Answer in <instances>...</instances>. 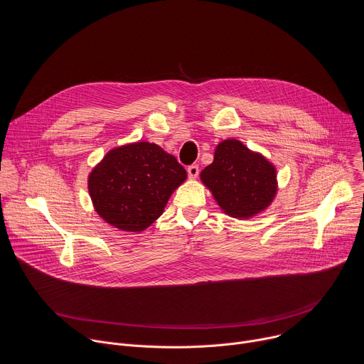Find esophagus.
Segmentation results:
<instances>
[{
	"label": "esophagus",
	"mask_w": 364,
	"mask_h": 364,
	"mask_svg": "<svg viewBox=\"0 0 364 364\" xmlns=\"http://www.w3.org/2000/svg\"><path fill=\"white\" fill-rule=\"evenodd\" d=\"M187 173H188L190 178H196L198 176V173H200V168H198L197 164H191V166L187 167Z\"/></svg>",
	"instance_id": "1"
}]
</instances>
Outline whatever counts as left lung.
Segmentation results:
<instances>
[{
    "instance_id": "8db88e82",
    "label": "left lung",
    "mask_w": 364,
    "mask_h": 364,
    "mask_svg": "<svg viewBox=\"0 0 364 364\" xmlns=\"http://www.w3.org/2000/svg\"><path fill=\"white\" fill-rule=\"evenodd\" d=\"M201 180L218 205L238 218L264 210L277 191L274 167L237 140L217 146L214 161L201 171Z\"/></svg>"
}]
</instances>
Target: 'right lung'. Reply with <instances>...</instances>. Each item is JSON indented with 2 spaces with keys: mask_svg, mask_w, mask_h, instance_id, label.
Listing matches in <instances>:
<instances>
[{
  "mask_svg": "<svg viewBox=\"0 0 364 364\" xmlns=\"http://www.w3.org/2000/svg\"><path fill=\"white\" fill-rule=\"evenodd\" d=\"M187 173L176 157L151 143L111 150L91 171L88 190L97 213L111 225L143 231L161 214Z\"/></svg>",
  "mask_w": 364,
  "mask_h": 364,
  "instance_id": "add662e5",
  "label": "right lung"
}]
</instances>
